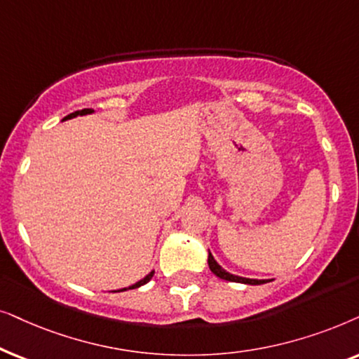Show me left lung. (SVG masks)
<instances>
[{
	"label": "left lung",
	"mask_w": 359,
	"mask_h": 359,
	"mask_svg": "<svg viewBox=\"0 0 359 359\" xmlns=\"http://www.w3.org/2000/svg\"><path fill=\"white\" fill-rule=\"evenodd\" d=\"M208 266H210V271H212L215 276L219 277V279L229 280V283H241V284H250V285H259V284H264V283H267V280L248 279V277H240V276H233V274H229V272L224 271L223 267L219 266L218 262L213 259L212 252H210V251H208Z\"/></svg>",
	"instance_id": "left-lung-1"
}]
</instances>
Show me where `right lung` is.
Wrapping results in <instances>:
<instances>
[{
  "label": "right lung",
  "instance_id": "right-lung-1",
  "mask_svg": "<svg viewBox=\"0 0 359 359\" xmlns=\"http://www.w3.org/2000/svg\"><path fill=\"white\" fill-rule=\"evenodd\" d=\"M93 109H90V108H85V109H79V111H74V113H70V114H67V116L64 118V119H70V118H75V116H79V114H88V113H92ZM152 276H154V271L152 272H149V274H147L144 279H141L140 283H136V284H133L130 289H137V287H141V285H144V284H147L149 283V280L152 279ZM123 290H128V289H121V290H118V292H123Z\"/></svg>",
  "mask_w": 359,
  "mask_h": 359
}]
</instances>
